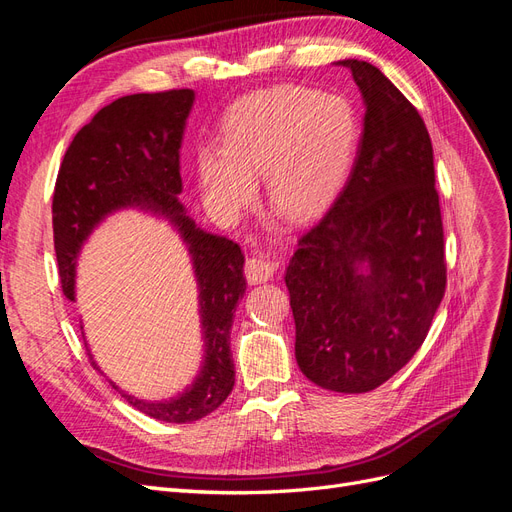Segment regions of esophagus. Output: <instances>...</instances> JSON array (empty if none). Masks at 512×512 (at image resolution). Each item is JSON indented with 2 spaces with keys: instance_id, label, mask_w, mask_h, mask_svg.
<instances>
[{
  "instance_id": "esophagus-1",
  "label": "esophagus",
  "mask_w": 512,
  "mask_h": 512,
  "mask_svg": "<svg viewBox=\"0 0 512 512\" xmlns=\"http://www.w3.org/2000/svg\"><path fill=\"white\" fill-rule=\"evenodd\" d=\"M277 267H280V262L275 258L269 256H252L247 258L245 262V277L250 284H262V282H269L271 277L275 275Z\"/></svg>"
}]
</instances>
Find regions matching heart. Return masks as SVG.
Segmentation results:
<instances>
[{"label": "heart", "mask_w": 512, "mask_h": 512, "mask_svg": "<svg viewBox=\"0 0 512 512\" xmlns=\"http://www.w3.org/2000/svg\"><path fill=\"white\" fill-rule=\"evenodd\" d=\"M359 119L348 100L286 85L241 98L222 130V149L198 151V177L213 207L237 213L265 175L269 207L290 222L312 220L350 173Z\"/></svg>", "instance_id": "b5f03b06"}]
</instances>
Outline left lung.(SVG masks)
I'll return each instance as SVG.
<instances>
[{
	"mask_svg": "<svg viewBox=\"0 0 512 512\" xmlns=\"http://www.w3.org/2000/svg\"><path fill=\"white\" fill-rule=\"evenodd\" d=\"M365 104L350 177L286 269L294 356L322 389L367 393L423 346L446 288L444 230L425 121L359 59Z\"/></svg>",
	"mask_w": 512,
	"mask_h": 512,
	"instance_id": "left-lung-1",
	"label": "left lung"
}]
</instances>
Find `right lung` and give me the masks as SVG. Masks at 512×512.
<instances>
[{"instance_id":"1","label":"right lung","mask_w":512,"mask_h":512,"mask_svg":"<svg viewBox=\"0 0 512 512\" xmlns=\"http://www.w3.org/2000/svg\"><path fill=\"white\" fill-rule=\"evenodd\" d=\"M192 104V89H170L123 96L104 106L74 136L53 194L57 267L61 290L70 301H74L76 258L106 215L134 207L158 213L188 245L205 342L196 380L183 393L162 401L138 399L108 380L132 408L166 423L198 421L218 410L230 395L235 386L230 327L237 301L245 294L241 247L198 228L179 203L183 190L179 149ZM87 354L102 374L89 348Z\"/></svg>"}]
</instances>
